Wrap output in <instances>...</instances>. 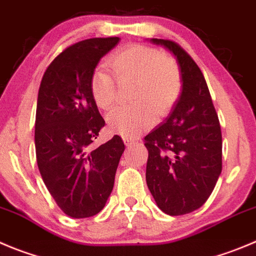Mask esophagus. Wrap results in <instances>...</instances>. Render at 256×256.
<instances>
[{"instance_id": "obj_1", "label": "esophagus", "mask_w": 256, "mask_h": 256, "mask_svg": "<svg viewBox=\"0 0 256 256\" xmlns=\"http://www.w3.org/2000/svg\"><path fill=\"white\" fill-rule=\"evenodd\" d=\"M123 140H124V143H126V146H128V147H130L132 144H134V140H132V138L124 137Z\"/></svg>"}]
</instances>
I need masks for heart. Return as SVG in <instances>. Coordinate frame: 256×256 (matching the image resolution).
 <instances>
[{"label":"heart","mask_w":256,"mask_h":256,"mask_svg":"<svg viewBox=\"0 0 256 256\" xmlns=\"http://www.w3.org/2000/svg\"><path fill=\"white\" fill-rule=\"evenodd\" d=\"M109 65L119 82H134L132 108H116L106 116L109 130L126 138L137 137L174 106L181 93L177 65L160 51L144 45H130L116 51ZM90 94L100 109L108 110L116 100V82L106 68H96L90 80Z\"/></svg>","instance_id":"obj_1"}]
</instances>
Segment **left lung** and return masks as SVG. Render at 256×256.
<instances>
[{
	"mask_svg": "<svg viewBox=\"0 0 256 256\" xmlns=\"http://www.w3.org/2000/svg\"><path fill=\"white\" fill-rule=\"evenodd\" d=\"M176 59L181 93L166 122L148 133L146 181L158 208L180 216L200 208L222 168V137L202 72L176 42L150 38Z\"/></svg>",
	"mask_w": 256,
	"mask_h": 256,
	"instance_id": "8db88e82",
	"label": "left lung"
}]
</instances>
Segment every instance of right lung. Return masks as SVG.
Segmentation results:
<instances>
[{"mask_svg":"<svg viewBox=\"0 0 256 256\" xmlns=\"http://www.w3.org/2000/svg\"><path fill=\"white\" fill-rule=\"evenodd\" d=\"M119 40L88 38L69 46L48 65L38 89V171L58 206L70 218H90L103 210L124 152L119 136L92 147L106 122L90 94V80L102 58Z\"/></svg>","mask_w":256,"mask_h":256,"instance_id":"1","label":"right lung"}]
</instances>
